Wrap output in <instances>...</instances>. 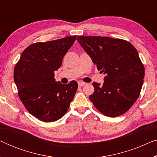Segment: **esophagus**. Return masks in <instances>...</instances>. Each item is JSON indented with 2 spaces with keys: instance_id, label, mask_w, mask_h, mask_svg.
Here are the masks:
<instances>
[{
  "instance_id": "1",
  "label": "esophagus",
  "mask_w": 157,
  "mask_h": 157,
  "mask_svg": "<svg viewBox=\"0 0 157 157\" xmlns=\"http://www.w3.org/2000/svg\"><path fill=\"white\" fill-rule=\"evenodd\" d=\"M78 84L79 86H84L86 84V83L83 82V81H78Z\"/></svg>"
}]
</instances>
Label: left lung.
I'll return each instance as SVG.
<instances>
[{
  "mask_svg": "<svg viewBox=\"0 0 157 157\" xmlns=\"http://www.w3.org/2000/svg\"><path fill=\"white\" fill-rule=\"evenodd\" d=\"M101 73L103 85L94 82L90 100L101 113L116 117L133 106L142 87L144 67L136 49L125 40L102 36L76 38Z\"/></svg>",
  "mask_w": 157,
  "mask_h": 157,
  "instance_id": "obj_1",
  "label": "left lung"
}]
</instances>
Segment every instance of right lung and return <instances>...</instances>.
<instances>
[{"instance_id": "obj_1", "label": "right lung", "mask_w": 157, "mask_h": 157, "mask_svg": "<svg viewBox=\"0 0 157 157\" xmlns=\"http://www.w3.org/2000/svg\"><path fill=\"white\" fill-rule=\"evenodd\" d=\"M76 36L30 45L23 51L14 68L18 96L29 112L44 122L61 119L67 112L78 88L56 81L54 71L74 44Z\"/></svg>"}]
</instances>
